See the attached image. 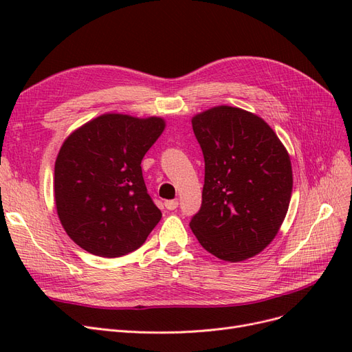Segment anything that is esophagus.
I'll return each instance as SVG.
<instances>
[{"label":"esophagus","mask_w":352,"mask_h":352,"mask_svg":"<svg viewBox=\"0 0 352 352\" xmlns=\"http://www.w3.org/2000/svg\"><path fill=\"white\" fill-rule=\"evenodd\" d=\"M164 206L167 210H176L177 206H179V201L177 199H170V201H166Z\"/></svg>","instance_id":"esophagus-1"}]
</instances>
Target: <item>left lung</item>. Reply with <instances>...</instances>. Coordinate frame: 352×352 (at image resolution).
Here are the masks:
<instances>
[{
	"instance_id": "8db88e82",
	"label": "left lung",
	"mask_w": 352,
	"mask_h": 352,
	"mask_svg": "<svg viewBox=\"0 0 352 352\" xmlns=\"http://www.w3.org/2000/svg\"><path fill=\"white\" fill-rule=\"evenodd\" d=\"M206 162L202 204L190 220L198 242L238 263L278 235L292 194L291 158L257 114L217 105L192 117Z\"/></svg>"
}]
</instances>
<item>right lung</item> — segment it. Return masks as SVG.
<instances>
[{
    "mask_svg": "<svg viewBox=\"0 0 352 352\" xmlns=\"http://www.w3.org/2000/svg\"><path fill=\"white\" fill-rule=\"evenodd\" d=\"M162 117L105 113L72 132L54 167L57 214L70 239L98 257L138 250L162 219L146 192L142 158Z\"/></svg>",
    "mask_w": 352,
    "mask_h": 352,
    "instance_id": "obj_1",
    "label": "right lung"
}]
</instances>
